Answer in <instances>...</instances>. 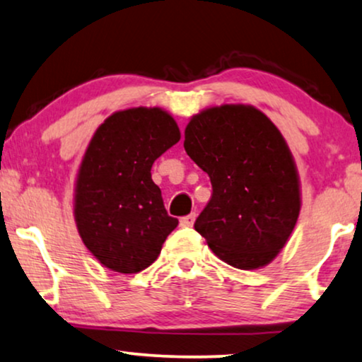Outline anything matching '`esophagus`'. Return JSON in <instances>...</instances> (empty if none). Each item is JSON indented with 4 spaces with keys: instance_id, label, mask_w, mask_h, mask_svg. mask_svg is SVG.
Instances as JSON below:
<instances>
[{
    "instance_id": "obj_1",
    "label": "esophagus",
    "mask_w": 362,
    "mask_h": 362,
    "mask_svg": "<svg viewBox=\"0 0 362 362\" xmlns=\"http://www.w3.org/2000/svg\"><path fill=\"white\" fill-rule=\"evenodd\" d=\"M195 218H197L195 214H190V215H187V216H182V218H180V225H182V226H192V225L195 223Z\"/></svg>"
}]
</instances>
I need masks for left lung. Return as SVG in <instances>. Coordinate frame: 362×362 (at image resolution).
<instances>
[{
	"mask_svg": "<svg viewBox=\"0 0 362 362\" xmlns=\"http://www.w3.org/2000/svg\"><path fill=\"white\" fill-rule=\"evenodd\" d=\"M184 147L214 189L194 225L211 252L240 269L272 263L301 209L295 158L276 125L253 105H215L192 115Z\"/></svg>",
	"mask_w": 362,
	"mask_h": 362,
	"instance_id": "1",
	"label": "left lung"
}]
</instances>
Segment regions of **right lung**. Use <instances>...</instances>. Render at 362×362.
Segmentation results:
<instances>
[{
    "instance_id": "1",
    "label": "right lung",
    "mask_w": 362,
    "mask_h": 362,
    "mask_svg": "<svg viewBox=\"0 0 362 362\" xmlns=\"http://www.w3.org/2000/svg\"><path fill=\"white\" fill-rule=\"evenodd\" d=\"M180 141L160 107L109 115L94 132L74 184V220L95 259L112 272L139 273L156 262L178 220L167 215L152 163Z\"/></svg>"
}]
</instances>
